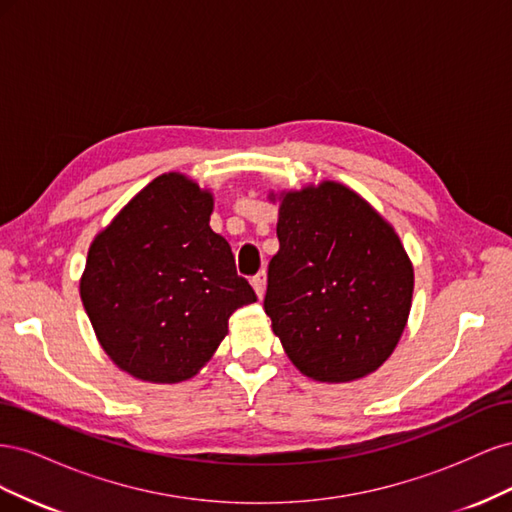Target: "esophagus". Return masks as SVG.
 I'll return each instance as SVG.
<instances>
[{
    "label": "esophagus",
    "mask_w": 512,
    "mask_h": 512,
    "mask_svg": "<svg viewBox=\"0 0 512 512\" xmlns=\"http://www.w3.org/2000/svg\"><path fill=\"white\" fill-rule=\"evenodd\" d=\"M252 286H254L256 294H258V299L265 297V290H267V273H265V271L256 273V275L252 277Z\"/></svg>",
    "instance_id": "esophagus-1"
}]
</instances>
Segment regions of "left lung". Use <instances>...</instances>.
Segmentation results:
<instances>
[{
    "label": "left lung",
    "instance_id": "8db88e82",
    "mask_svg": "<svg viewBox=\"0 0 512 512\" xmlns=\"http://www.w3.org/2000/svg\"><path fill=\"white\" fill-rule=\"evenodd\" d=\"M280 250L269 262L265 312L303 376L352 382L399 344L414 292L395 228L337 181L273 194Z\"/></svg>",
    "mask_w": 512,
    "mask_h": 512
}]
</instances>
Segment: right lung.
I'll list each match as a JSON object with an SVG mask.
<instances>
[{
  "instance_id": "add662e5",
  "label": "right lung",
  "mask_w": 512,
  "mask_h": 512,
  "mask_svg": "<svg viewBox=\"0 0 512 512\" xmlns=\"http://www.w3.org/2000/svg\"><path fill=\"white\" fill-rule=\"evenodd\" d=\"M211 213L209 190L164 173L89 245L83 307L108 359L136 380H190L228 335L232 312L256 301Z\"/></svg>"
}]
</instances>
